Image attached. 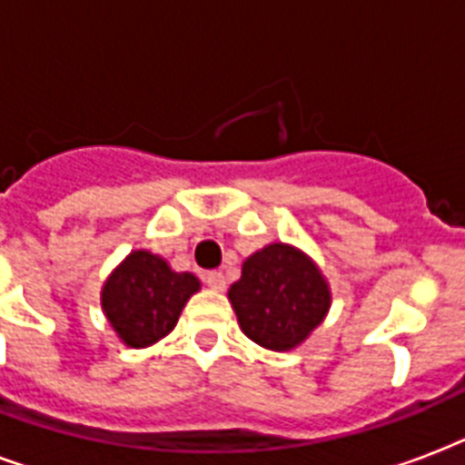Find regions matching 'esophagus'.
Segmentation results:
<instances>
[{"mask_svg":"<svg viewBox=\"0 0 465 465\" xmlns=\"http://www.w3.org/2000/svg\"><path fill=\"white\" fill-rule=\"evenodd\" d=\"M206 283L213 291H225V286H228V279H225V273L223 272H211V273H206Z\"/></svg>","mask_w":465,"mask_h":465,"instance_id":"1","label":"esophagus"}]
</instances>
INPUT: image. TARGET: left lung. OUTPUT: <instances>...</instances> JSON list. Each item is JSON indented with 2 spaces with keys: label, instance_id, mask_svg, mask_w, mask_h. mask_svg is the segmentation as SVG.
Instances as JSON below:
<instances>
[{
  "label": "left lung",
  "instance_id": "8db88e82",
  "mask_svg": "<svg viewBox=\"0 0 465 465\" xmlns=\"http://www.w3.org/2000/svg\"><path fill=\"white\" fill-rule=\"evenodd\" d=\"M240 330L259 347L291 351L327 318L330 283L320 266L293 244L272 242L244 259L228 291Z\"/></svg>",
  "mask_w": 465,
  "mask_h": 465
}]
</instances>
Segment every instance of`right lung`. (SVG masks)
<instances>
[{
	"label": "right lung",
	"mask_w": 465,
	"mask_h": 465,
	"mask_svg": "<svg viewBox=\"0 0 465 465\" xmlns=\"http://www.w3.org/2000/svg\"><path fill=\"white\" fill-rule=\"evenodd\" d=\"M199 289L193 273L174 272L160 254L133 250L104 282L102 311L125 347L145 349L174 330Z\"/></svg>",
	"instance_id": "1"
}]
</instances>
